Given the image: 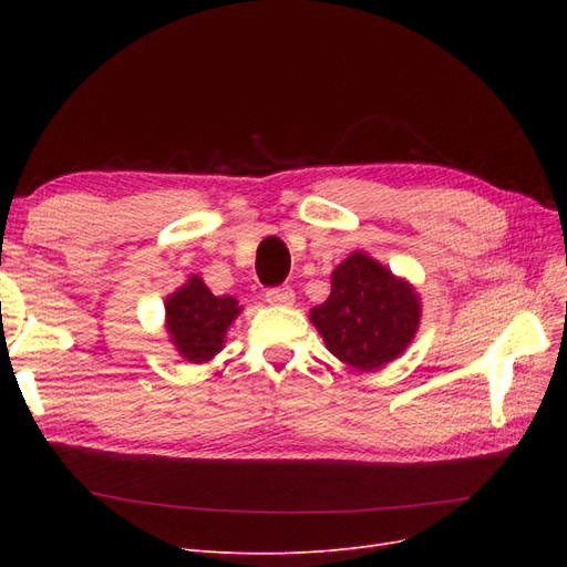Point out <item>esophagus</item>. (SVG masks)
<instances>
[{"mask_svg":"<svg viewBox=\"0 0 567 567\" xmlns=\"http://www.w3.org/2000/svg\"><path fill=\"white\" fill-rule=\"evenodd\" d=\"M265 300L269 305H284L286 307V305H293L296 293H293V288H290V286H277V288H267Z\"/></svg>","mask_w":567,"mask_h":567,"instance_id":"1","label":"esophagus"}]
</instances>
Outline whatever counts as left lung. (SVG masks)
I'll return each instance as SVG.
<instances>
[{
    "mask_svg": "<svg viewBox=\"0 0 567 567\" xmlns=\"http://www.w3.org/2000/svg\"><path fill=\"white\" fill-rule=\"evenodd\" d=\"M421 305L409 284L371 260L350 255L331 274V296L310 319L340 362L373 371L400 357L419 329Z\"/></svg>",
    "mask_w": 567,
    "mask_h": 567,
    "instance_id": "1",
    "label": "left lung"
}]
</instances>
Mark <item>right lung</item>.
I'll return each mask as SVG.
<instances>
[{
  "label": "right lung",
  "mask_w": 567,
  "mask_h": 567,
  "mask_svg": "<svg viewBox=\"0 0 567 567\" xmlns=\"http://www.w3.org/2000/svg\"><path fill=\"white\" fill-rule=\"evenodd\" d=\"M167 331L179 354L188 362H208L221 350V340L236 319L238 302L231 296H213L208 286L194 277L175 296L167 298Z\"/></svg>",
  "instance_id": "obj_1"
}]
</instances>
